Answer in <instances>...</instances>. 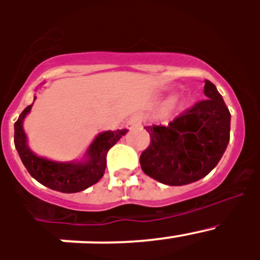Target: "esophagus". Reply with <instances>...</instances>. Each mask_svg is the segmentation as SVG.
<instances>
[{
  "label": "esophagus",
  "instance_id": "1",
  "mask_svg": "<svg viewBox=\"0 0 260 260\" xmlns=\"http://www.w3.org/2000/svg\"><path fill=\"white\" fill-rule=\"evenodd\" d=\"M141 125H142V117L138 116V114H134V116L130 117V118L127 119V122H126L127 128L137 127V126H141Z\"/></svg>",
  "mask_w": 260,
  "mask_h": 260
}]
</instances>
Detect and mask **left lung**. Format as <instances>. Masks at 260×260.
Instances as JSON below:
<instances>
[{"mask_svg":"<svg viewBox=\"0 0 260 260\" xmlns=\"http://www.w3.org/2000/svg\"><path fill=\"white\" fill-rule=\"evenodd\" d=\"M206 99L181 112L167 126H146L150 146L141 155L142 171L169 186H182L207 176L229 143L231 113L210 80Z\"/></svg>","mask_w":260,"mask_h":260,"instance_id":"left-lung-1","label":"left lung"}]
</instances>
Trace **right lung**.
Segmentation results:
<instances>
[{"mask_svg": "<svg viewBox=\"0 0 260 260\" xmlns=\"http://www.w3.org/2000/svg\"><path fill=\"white\" fill-rule=\"evenodd\" d=\"M36 99V98H35ZM32 104L20 113L14 123V143L20 160L28 173L41 185L61 192L83 191L95 185L104 176L108 151L127 133L126 128L116 132L100 133L86 152V160L80 162H58L40 157L29 150L27 137L23 130V121L31 110Z\"/></svg>", "mask_w": 260, "mask_h": 260, "instance_id": "right-lung-1", "label": "right lung"}]
</instances>
